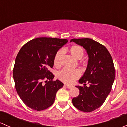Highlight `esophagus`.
Returning <instances> with one entry per match:
<instances>
[{"label": "esophagus", "instance_id": "esophagus-1", "mask_svg": "<svg viewBox=\"0 0 127 127\" xmlns=\"http://www.w3.org/2000/svg\"><path fill=\"white\" fill-rule=\"evenodd\" d=\"M66 87H67L68 88H71L73 87V85H69V84H67V85H66Z\"/></svg>", "mask_w": 127, "mask_h": 127}]
</instances>
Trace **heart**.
I'll use <instances>...</instances> for the list:
<instances>
[{"label": "heart", "mask_w": 127, "mask_h": 127, "mask_svg": "<svg viewBox=\"0 0 127 127\" xmlns=\"http://www.w3.org/2000/svg\"><path fill=\"white\" fill-rule=\"evenodd\" d=\"M70 53L74 58L77 60H80L83 57L84 55V49L80 46L73 45L69 49ZM63 55V52L60 50L56 52L55 55L53 63L56 67H59L61 64V59ZM81 72L79 70H69L67 69H63L60 71L58 74V77L61 81L67 84H72L76 79L80 77Z\"/></svg>", "instance_id": "obj_1"}]
</instances>
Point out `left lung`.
Returning a JSON list of instances; mask_svg holds the SVG:
<instances>
[{
	"label": "left lung",
	"mask_w": 127,
	"mask_h": 127,
	"mask_svg": "<svg viewBox=\"0 0 127 127\" xmlns=\"http://www.w3.org/2000/svg\"><path fill=\"white\" fill-rule=\"evenodd\" d=\"M71 42L84 47L88 56L87 69L79 80L84 86H76L79 95L72 101L80 111L92 112L102 106L111 92L116 73L113 60L107 48L93 40L73 39Z\"/></svg>",
	"instance_id": "left-lung-1"
}]
</instances>
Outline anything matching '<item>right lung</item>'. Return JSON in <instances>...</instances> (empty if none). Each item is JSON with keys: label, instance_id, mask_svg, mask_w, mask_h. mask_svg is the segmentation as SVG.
<instances>
[{"label": "right lung", "instance_id": "1", "mask_svg": "<svg viewBox=\"0 0 127 127\" xmlns=\"http://www.w3.org/2000/svg\"><path fill=\"white\" fill-rule=\"evenodd\" d=\"M67 39L40 37L27 42L19 51L14 65L13 75L19 96L28 107L42 111L52 106L56 93L64 84L53 81L49 71L54 64L56 52Z\"/></svg>", "mask_w": 127, "mask_h": 127}]
</instances>
